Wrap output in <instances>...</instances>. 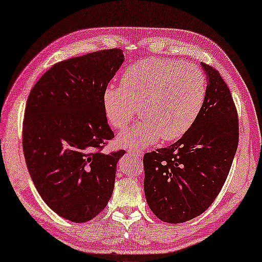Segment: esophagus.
<instances>
[{"mask_svg": "<svg viewBox=\"0 0 262 262\" xmlns=\"http://www.w3.org/2000/svg\"><path fill=\"white\" fill-rule=\"evenodd\" d=\"M127 154L133 155L136 157H140V159H141V157L144 156V151L139 150V149H130V150H127Z\"/></svg>", "mask_w": 262, "mask_h": 262, "instance_id": "esophagus-1", "label": "esophagus"}]
</instances>
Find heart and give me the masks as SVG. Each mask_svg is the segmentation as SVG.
<instances>
[{"label":"heart","instance_id":"heart-1","mask_svg":"<svg viewBox=\"0 0 262 262\" xmlns=\"http://www.w3.org/2000/svg\"><path fill=\"white\" fill-rule=\"evenodd\" d=\"M206 97V78L199 67L180 60L145 59L126 70L122 84L106 86L102 107L107 121L117 130L129 125L139 108L142 120L122 132V146L141 148L162 137L170 141L194 124Z\"/></svg>","mask_w":262,"mask_h":262}]
</instances>
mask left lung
Instances as JSON below:
<instances>
[{"label": "left lung", "instance_id": "1", "mask_svg": "<svg viewBox=\"0 0 262 262\" xmlns=\"http://www.w3.org/2000/svg\"><path fill=\"white\" fill-rule=\"evenodd\" d=\"M201 66L208 84L194 124L173 145L144 156L148 206L169 224L185 223L209 209L237 150V112L229 89L218 71Z\"/></svg>", "mask_w": 262, "mask_h": 262}]
</instances>
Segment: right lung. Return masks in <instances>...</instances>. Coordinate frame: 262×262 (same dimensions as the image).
<instances>
[{"label": "right lung", "mask_w": 262, "mask_h": 262, "mask_svg": "<svg viewBox=\"0 0 262 262\" xmlns=\"http://www.w3.org/2000/svg\"><path fill=\"white\" fill-rule=\"evenodd\" d=\"M123 61L120 49L67 59L44 73L28 96L23 124L28 172L49 208L73 223H86L106 208L125 154L101 152L114 137L102 93Z\"/></svg>", "instance_id": "add662e5"}]
</instances>
